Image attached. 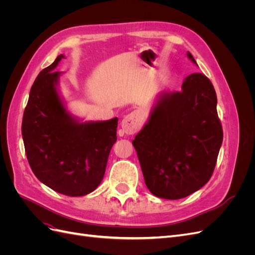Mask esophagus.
I'll return each instance as SVG.
<instances>
[{
  "label": "esophagus",
  "instance_id": "34e87169",
  "mask_svg": "<svg viewBox=\"0 0 255 255\" xmlns=\"http://www.w3.org/2000/svg\"><path fill=\"white\" fill-rule=\"evenodd\" d=\"M142 125L141 116L138 112H132L127 115L121 121V128L123 132L128 135H133L140 129Z\"/></svg>",
  "mask_w": 255,
  "mask_h": 255
}]
</instances>
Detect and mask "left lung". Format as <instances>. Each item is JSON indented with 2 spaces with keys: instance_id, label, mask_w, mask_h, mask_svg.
Wrapping results in <instances>:
<instances>
[{
  "instance_id": "left-lung-1",
  "label": "left lung",
  "mask_w": 255,
  "mask_h": 255,
  "mask_svg": "<svg viewBox=\"0 0 255 255\" xmlns=\"http://www.w3.org/2000/svg\"><path fill=\"white\" fill-rule=\"evenodd\" d=\"M187 56L197 64L189 52ZM222 139L213 84L204 74L192 73L181 91L158 96L132 143L148 189L158 198L177 200L210 181Z\"/></svg>"
}]
</instances>
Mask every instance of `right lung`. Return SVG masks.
<instances>
[{
    "instance_id": "obj_1",
    "label": "right lung",
    "mask_w": 255,
    "mask_h": 255,
    "mask_svg": "<svg viewBox=\"0 0 255 255\" xmlns=\"http://www.w3.org/2000/svg\"><path fill=\"white\" fill-rule=\"evenodd\" d=\"M59 55L38 74L22 119L28 164L37 179L59 194L85 196L102 182L118 118L80 123L69 115L56 90Z\"/></svg>"
}]
</instances>
